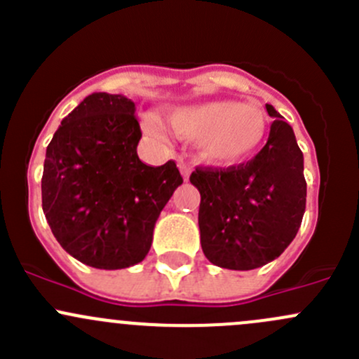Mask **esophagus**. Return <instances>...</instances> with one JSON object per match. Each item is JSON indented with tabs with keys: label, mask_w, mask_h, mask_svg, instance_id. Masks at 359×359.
I'll use <instances>...</instances> for the list:
<instances>
[{
	"label": "esophagus",
	"mask_w": 359,
	"mask_h": 359,
	"mask_svg": "<svg viewBox=\"0 0 359 359\" xmlns=\"http://www.w3.org/2000/svg\"><path fill=\"white\" fill-rule=\"evenodd\" d=\"M179 168L180 172H182L184 179H189V173H191V165L187 161H184V159H179Z\"/></svg>",
	"instance_id": "1"
}]
</instances>
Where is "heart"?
Returning <instances> with one entry per match:
<instances>
[{"label": "heart", "instance_id": "heart-1", "mask_svg": "<svg viewBox=\"0 0 359 359\" xmlns=\"http://www.w3.org/2000/svg\"><path fill=\"white\" fill-rule=\"evenodd\" d=\"M173 132L201 140L203 156L217 165H236L259 151L267 133L266 112L253 104L212 100L170 114Z\"/></svg>", "mask_w": 359, "mask_h": 359}]
</instances>
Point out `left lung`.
I'll return each instance as SVG.
<instances>
[{"label": "left lung", "instance_id": "left-lung-1", "mask_svg": "<svg viewBox=\"0 0 359 359\" xmlns=\"http://www.w3.org/2000/svg\"><path fill=\"white\" fill-rule=\"evenodd\" d=\"M266 109L276 119L255 156L227 168L196 166L189 177L201 194L203 253L226 269H255L280 257L306 212L302 151L283 116Z\"/></svg>", "mask_w": 359, "mask_h": 359}]
</instances>
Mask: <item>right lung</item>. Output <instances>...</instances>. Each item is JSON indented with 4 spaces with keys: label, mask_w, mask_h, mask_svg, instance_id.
<instances>
[{
    "label": "right lung",
    "mask_w": 359,
    "mask_h": 359,
    "mask_svg": "<svg viewBox=\"0 0 359 359\" xmlns=\"http://www.w3.org/2000/svg\"><path fill=\"white\" fill-rule=\"evenodd\" d=\"M135 104L92 93L60 123L46 147L41 201L60 247L97 269H123L149 252L159 213L184 182L175 161L137 156Z\"/></svg>",
    "instance_id": "obj_1"
}]
</instances>
